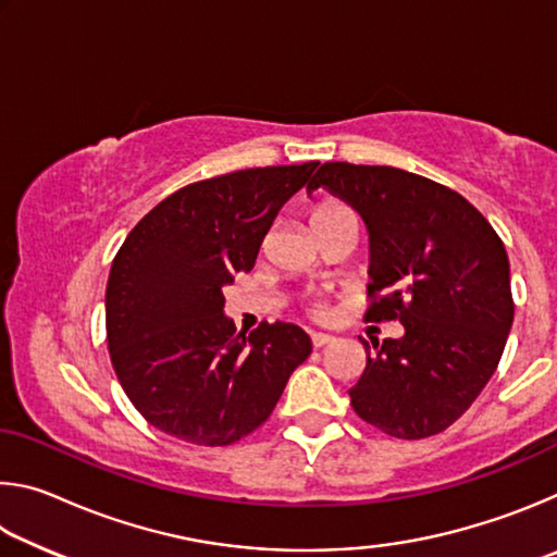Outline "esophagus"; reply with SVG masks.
Wrapping results in <instances>:
<instances>
[{"mask_svg": "<svg viewBox=\"0 0 557 557\" xmlns=\"http://www.w3.org/2000/svg\"><path fill=\"white\" fill-rule=\"evenodd\" d=\"M329 344H334V336H329V334H312V346H314V348H324V346H329Z\"/></svg>", "mask_w": 557, "mask_h": 557, "instance_id": "1", "label": "esophagus"}]
</instances>
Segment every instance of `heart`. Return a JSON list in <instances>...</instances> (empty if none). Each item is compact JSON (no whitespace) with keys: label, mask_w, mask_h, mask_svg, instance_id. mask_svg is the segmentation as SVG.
Segmentation results:
<instances>
[{"label":"heart","mask_w":557,"mask_h":557,"mask_svg":"<svg viewBox=\"0 0 557 557\" xmlns=\"http://www.w3.org/2000/svg\"><path fill=\"white\" fill-rule=\"evenodd\" d=\"M346 209L344 206H338V203H322V206H317V209L312 211V225L314 223H322V221H326V219H332V215H336V213H344ZM319 314H322V309H317Z\"/></svg>","instance_id":"heart-1"}]
</instances>
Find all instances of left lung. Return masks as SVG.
I'll return each mask as SVG.
<instances>
[{"mask_svg": "<svg viewBox=\"0 0 557 557\" xmlns=\"http://www.w3.org/2000/svg\"><path fill=\"white\" fill-rule=\"evenodd\" d=\"M326 188L369 231L371 322L405 334L366 346L348 395L369 425L400 440L437 435L465 414L502 361L513 324L502 238L465 196L395 166L326 162L307 191Z\"/></svg>", "mask_w": 557, "mask_h": 557, "instance_id": "8db88e82", "label": "left lung"}]
</instances>
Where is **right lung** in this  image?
Returning a JSON list of instances; mask_svg holds the SVG:
<instances>
[{
	"label": "right lung",
	"mask_w": 557,
	"mask_h": 557,
	"mask_svg": "<svg viewBox=\"0 0 557 557\" xmlns=\"http://www.w3.org/2000/svg\"><path fill=\"white\" fill-rule=\"evenodd\" d=\"M317 166L243 169L188 184L129 231L108 277V348L149 425L191 445H233L270 418L312 354L297 324L235 332L223 287L252 270L277 211Z\"/></svg>",
	"instance_id": "obj_1"
}]
</instances>
